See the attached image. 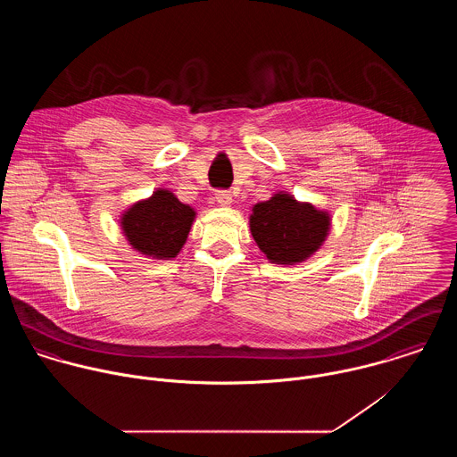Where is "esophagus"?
<instances>
[{
  "label": "esophagus",
  "mask_w": 457,
  "mask_h": 457,
  "mask_svg": "<svg viewBox=\"0 0 457 457\" xmlns=\"http://www.w3.org/2000/svg\"><path fill=\"white\" fill-rule=\"evenodd\" d=\"M216 202L220 204V205H223V207H228V205H232V195L228 194V192H216Z\"/></svg>",
  "instance_id": "obj_1"
}]
</instances>
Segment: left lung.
Listing matches in <instances>:
<instances>
[{
  "label": "left lung",
  "instance_id": "1",
  "mask_svg": "<svg viewBox=\"0 0 457 457\" xmlns=\"http://www.w3.org/2000/svg\"><path fill=\"white\" fill-rule=\"evenodd\" d=\"M330 214L278 192L252 207L250 230L270 263L295 265L313 257L330 232Z\"/></svg>",
  "mask_w": 457,
  "mask_h": 457
}]
</instances>
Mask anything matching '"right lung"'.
Returning a JSON list of instances; mask_svg holds the SVG:
<instances>
[{
    "label": "right lung",
    "mask_w": 457,
    "mask_h": 457,
    "mask_svg": "<svg viewBox=\"0 0 457 457\" xmlns=\"http://www.w3.org/2000/svg\"><path fill=\"white\" fill-rule=\"evenodd\" d=\"M195 209L183 204L167 188L131 204L120 216V227L131 250L153 261H172L183 250Z\"/></svg>",
    "instance_id": "1"
}]
</instances>
